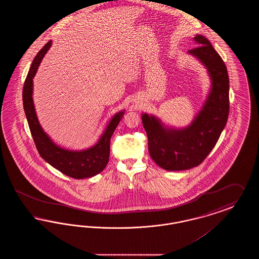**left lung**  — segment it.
Returning a JSON list of instances; mask_svg holds the SVG:
<instances>
[{
  "instance_id": "obj_1",
  "label": "left lung",
  "mask_w": 259,
  "mask_h": 259,
  "mask_svg": "<svg viewBox=\"0 0 259 259\" xmlns=\"http://www.w3.org/2000/svg\"><path fill=\"white\" fill-rule=\"evenodd\" d=\"M193 40L197 48L187 53L205 67L210 81L201 110L185 127L164 123L154 114H142L149 155L167 171H184L200 165L214 148L228 118L229 77L226 66L209 39L196 35Z\"/></svg>"
}]
</instances>
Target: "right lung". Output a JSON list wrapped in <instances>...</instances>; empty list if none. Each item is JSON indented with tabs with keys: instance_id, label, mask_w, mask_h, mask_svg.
Wrapping results in <instances>:
<instances>
[{
	"instance_id": "add662e5",
	"label": "right lung",
	"mask_w": 259,
	"mask_h": 259,
	"mask_svg": "<svg viewBox=\"0 0 259 259\" xmlns=\"http://www.w3.org/2000/svg\"><path fill=\"white\" fill-rule=\"evenodd\" d=\"M51 46L52 40H50L37 52L26 77L22 93L25 115L36 148L41 158L53 168L71 178L77 180L92 178L102 172L109 162L111 136L123 117L125 110L112 115L105 130L99 137L98 141L93 146L83 149H69L57 145L39 123L33 100V78L37 74L40 62L50 50Z\"/></svg>"
}]
</instances>
